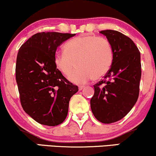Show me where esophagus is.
<instances>
[{
	"mask_svg": "<svg viewBox=\"0 0 156 156\" xmlns=\"http://www.w3.org/2000/svg\"><path fill=\"white\" fill-rule=\"evenodd\" d=\"M84 88V86H78V89H79V91H81L82 89H83Z\"/></svg>",
	"mask_w": 156,
	"mask_h": 156,
	"instance_id": "esophagus-1",
	"label": "esophagus"
}]
</instances>
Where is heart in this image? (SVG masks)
I'll return each mask as SVG.
<instances>
[{"instance_id":"heart-1","label":"heart","mask_w":156,"mask_h":156,"mask_svg":"<svg viewBox=\"0 0 156 156\" xmlns=\"http://www.w3.org/2000/svg\"><path fill=\"white\" fill-rule=\"evenodd\" d=\"M62 52L54 55L56 68L64 76L72 72L76 62L77 68L69 76L75 83H86L93 78L104 76L110 70L113 52L110 42L95 35H82L68 41Z\"/></svg>"}]
</instances>
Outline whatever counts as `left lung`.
Here are the masks:
<instances>
[{
	"label": "left lung",
	"mask_w": 156,
	"mask_h": 156,
	"mask_svg": "<svg viewBox=\"0 0 156 156\" xmlns=\"http://www.w3.org/2000/svg\"><path fill=\"white\" fill-rule=\"evenodd\" d=\"M99 33L111 45L113 58L104 79L94 86L90 104L99 121L111 123L126 115L137 101L142 73L140 52L132 39L119 31Z\"/></svg>",
	"instance_id": "left-lung-1"
}]
</instances>
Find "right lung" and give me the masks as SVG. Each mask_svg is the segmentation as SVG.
I'll list each match as a JSON object with an SVG mask.
<instances>
[{"label":"right lung","instance_id":"1","mask_svg":"<svg viewBox=\"0 0 156 156\" xmlns=\"http://www.w3.org/2000/svg\"><path fill=\"white\" fill-rule=\"evenodd\" d=\"M76 34L38 33L22 45L16 64V80L22 108L41 124L55 126L65 121L69 102L78 88L56 68L58 46Z\"/></svg>","mask_w":156,"mask_h":156}]
</instances>
